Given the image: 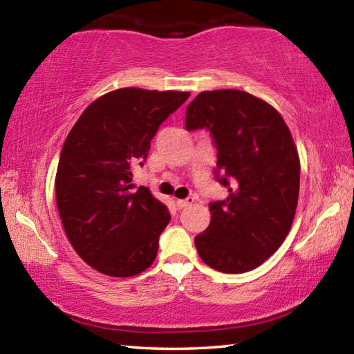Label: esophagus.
<instances>
[{
	"label": "esophagus",
	"mask_w": 354,
	"mask_h": 354,
	"mask_svg": "<svg viewBox=\"0 0 354 354\" xmlns=\"http://www.w3.org/2000/svg\"><path fill=\"white\" fill-rule=\"evenodd\" d=\"M192 203H194V196H187L185 200H176V206H178V209H183L185 206L192 205Z\"/></svg>",
	"instance_id": "1"
}]
</instances>
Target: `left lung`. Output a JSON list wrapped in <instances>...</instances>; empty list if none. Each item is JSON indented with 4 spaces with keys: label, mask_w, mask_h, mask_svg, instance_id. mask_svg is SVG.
Here are the masks:
<instances>
[{
    "label": "left lung",
    "mask_w": 354,
    "mask_h": 354,
    "mask_svg": "<svg viewBox=\"0 0 354 354\" xmlns=\"http://www.w3.org/2000/svg\"><path fill=\"white\" fill-rule=\"evenodd\" d=\"M187 131L207 129L225 200L209 203L211 223L195 237L214 270L259 267L289 234L299 192V159L279 112L242 91L201 92L185 111Z\"/></svg>",
    "instance_id": "obj_1"
}]
</instances>
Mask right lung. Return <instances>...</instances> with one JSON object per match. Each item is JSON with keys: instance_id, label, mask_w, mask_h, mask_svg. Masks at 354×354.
<instances>
[{"instance_id": "1", "label": "right lung", "mask_w": 354, "mask_h": 354, "mask_svg": "<svg viewBox=\"0 0 354 354\" xmlns=\"http://www.w3.org/2000/svg\"><path fill=\"white\" fill-rule=\"evenodd\" d=\"M189 92L118 88L87 107L64 142L56 203L65 234L84 262L107 277H136L151 266L170 221L148 187L134 190L162 122Z\"/></svg>"}]
</instances>
